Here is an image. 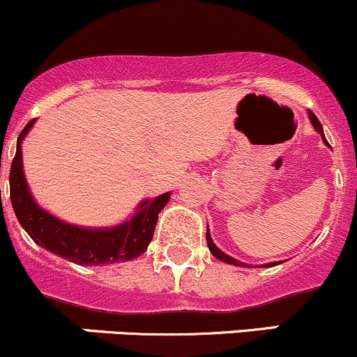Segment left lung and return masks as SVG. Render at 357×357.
<instances>
[{
  "label": "left lung",
  "instance_id": "8db88e82",
  "mask_svg": "<svg viewBox=\"0 0 357 357\" xmlns=\"http://www.w3.org/2000/svg\"><path fill=\"white\" fill-rule=\"evenodd\" d=\"M307 115H310V120H311V123H313V127L316 128V130L319 132V134H321L323 142H325L326 146H330V144H328V141H326V139H325V134H323V127H321V123H319V120L316 119L314 113L311 112V109H307ZM206 241H208V248H209V251L213 252V256H215L216 259L223 261V263L235 264V266H245V264H244V263H241V261H237V259L230 258L229 255H225V252H223V251H220V249L216 248V245H215V242L211 241V235H209V230H208V229H206ZM275 264H277V263H270V264H268V266H275Z\"/></svg>",
  "mask_w": 357,
  "mask_h": 357
}]
</instances>
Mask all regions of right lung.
<instances>
[{
    "mask_svg": "<svg viewBox=\"0 0 357 357\" xmlns=\"http://www.w3.org/2000/svg\"><path fill=\"white\" fill-rule=\"evenodd\" d=\"M34 122L31 120L18 135L17 153L10 168V199L25 232L41 248L77 264L116 263L141 256L151 242L158 213L168 203L170 192L144 201L130 222L115 229H80L54 218L34 203L22 170V139Z\"/></svg>",
    "mask_w": 357,
    "mask_h": 357,
    "instance_id": "right-lung-1",
    "label": "right lung"
}]
</instances>
